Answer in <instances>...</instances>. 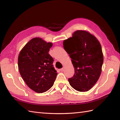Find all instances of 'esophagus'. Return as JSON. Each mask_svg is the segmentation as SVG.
<instances>
[{
    "label": "esophagus",
    "mask_w": 120,
    "mask_h": 120,
    "mask_svg": "<svg viewBox=\"0 0 120 120\" xmlns=\"http://www.w3.org/2000/svg\"><path fill=\"white\" fill-rule=\"evenodd\" d=\"M60 71H61V72H63V71H64V68H61V69H60Z\"/></svg>",
    "instance_id": "obj_1"
}]
</instances>
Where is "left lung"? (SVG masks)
<instances>
[{"instance_id":"1","label":"left lung","mask_w":120,"mask_h":120,"mask_svg":"<svg viewBox=\"0 0 120 120\" xmlns=\"http://www.w3.org/2000/svg\"><path fill=\"white\" fill-rule=\"evenodd\" d=\"M63 47L72 59L75 74L68 82L79 92L88 91L98 80L104 57L100 43L87 31L77 30L64 40Z\"/></svg>"}]
</instances>
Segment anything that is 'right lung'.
<instances>
[{
	"label": "right lung",
	"mask_w": 120,
	"mask_h": 120,
	"mask_svg": "<svg viewBox=\"0 0 120 120\" xmlns=\"http://www.w3.org/2000/svg\"><path fill=\"white\" fill-rule=\"evenodd\" d=\"M52 43L39 38H33L19 52L18 67L19 73L29 87L37 93L45 92L52 88L57 77L53 59L48 52Z\"/></svg>",
	"instance_id": "1"
}]
</instances>
